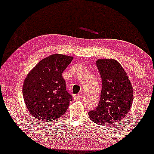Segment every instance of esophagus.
Listing matches in <instances>:
<instances>
[{
  "mask_svg": "<svg viewBox=\"0 0 154 154\" xmlns=\"http://www.w3.org/2000/svg\"><path fill=\"white\" fill-rule=\"evenodd\" d=\"M83 98V94L82 93H80V94L79 95H75V96H74V98H75V100H80L82 99V98Z\"/></svg>",
  "mask_w": 154,
  "mask_h": 154,
  "instance_id": "obj_1",
  "label": "esophagus"
}]
</instances>
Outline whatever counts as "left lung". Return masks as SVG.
<instances>
[{
  "mask_svg": "<svg viewBox=\"0 0 154 154\" xmlns=\"http://www.w3.org/2000/svg\"><path fill=\"white\" fill-rule=\"evenodd\" d=\"M96 66L102 80V91L98 106L89 111L92 121L108 125L128 114L133 100V89L126 72L114 59H98Z\"/></svg>",
  "mask_w": 154,
  "mask_h": 154,
  "instance_id": "8db88e82",
  "label": "left lung"
}]
</instances>
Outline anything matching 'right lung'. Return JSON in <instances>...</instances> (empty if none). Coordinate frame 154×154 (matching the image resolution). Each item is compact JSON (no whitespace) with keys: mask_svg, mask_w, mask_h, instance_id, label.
Listing matches in <instances>:
<instances>
[{"mask_svg":"<svg viewBox=\"0 0 154 154\" xmlns=\"http://www.w3.org/2000/svg\"><path fill=\"white\" fill-rule=\"evenodd\" d=\"M72 56L53 54L39 62L24 79L22 93L32 116L43 122L57 119L68 109L72 95L62 77Z\"/></svg>","mask_w":154,"mask_h":154,"instance_id":"add662e5","label":"right lung"}]
</instances>
